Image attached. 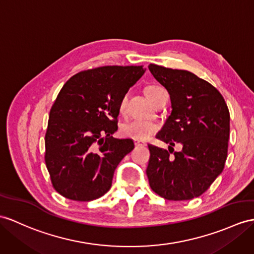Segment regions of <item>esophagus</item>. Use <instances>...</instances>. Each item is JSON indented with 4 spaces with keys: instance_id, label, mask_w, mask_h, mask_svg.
<instances>
[{
    "instance_id": "1",
    "label": "esophagus",
    "mask_w": 254,
    "mask_h": 254,
    "mask_svg": "<svg viewBox=\"0 0 254 254\" xmlns=\"http://www.w3.org/2000/svg\"><path fill=\"white\" fill-rule=\"evenodd\" d=\"M134 145L135 147H143V146H146V143L141 140H134Z\"/></svg>"
}]
</instances>
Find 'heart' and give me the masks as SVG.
<instances>
[{"label":"heart","instance_id":"b5f03b06","mask_svg":"<svg viewBox=\"0 0 254 254\" xmlns=\"http://www.w3.org/2000/svg\"><path fill=\"white\" fill-rule=\"evenodd\" d=\"M160 89L162 88L158 87V86L150 85V86H146L144 88V94L147 97L148 100L152 102L153 98L156 95V92ZM126 102H127V96L125 95L122 97L119 104V111L121 114L125 112ZM158 129H159V126L153 122L134 120V121H130L123 124L121 127V133L126 138L142 141V140H147L148 138L152 137L153 134H155L158 131Z\"/></svg>","mask_w":254,"mask_h":254}]
</instances>
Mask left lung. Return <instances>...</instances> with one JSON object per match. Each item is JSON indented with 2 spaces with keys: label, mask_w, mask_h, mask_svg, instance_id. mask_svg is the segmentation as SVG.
Listing matches in <instances>:
<instances>
[{
  "label": "left lung",
  "mask_w": 254,
  "mask_h": 254,
  "mask_svg": "<svg viewBox=\"0 0 254 254\" xmlns=\"http://www.w3.org/2000/svg\"><path fill=\"white\" fill-rule=\"evenodd\" d=\"M148 70L169 92L172 108L156 135L169 144V151L148 144V183L167 200L193 199L224 169L230 111L220 91L194 73L153 64ZM177 143L183 146L180 152L173 151Z\"/></svg>",
  "instance_id": "left-lung-1"
}]
</instances>
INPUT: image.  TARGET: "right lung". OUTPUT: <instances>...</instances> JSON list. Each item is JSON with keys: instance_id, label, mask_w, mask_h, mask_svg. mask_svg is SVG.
<instances>
[{"instance_id": "1", "label": "right lung", "mask_w": 254, "mask_h": 254, "mask_svg": "<svg viewBox=\"0 0 254 254\" xmlns=\"http://www.w3.org/2000/svg\"><path fill=\"white\" fill-rule=\"evenodd\" d=\"M143 65H106L73 75L49 112L45 163L54 189L71 200L90 201L111 189L131 139H115L119 104L143 75Z\"/></svg>"}]
</instances>
